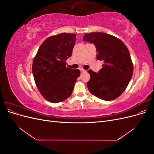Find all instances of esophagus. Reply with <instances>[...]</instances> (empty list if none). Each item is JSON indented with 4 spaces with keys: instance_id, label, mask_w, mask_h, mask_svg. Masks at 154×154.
<instances>
[{
    "instance_id": "34e87169",
    "label": "esophagus",
    "mask_w": 154,
    "mask_h": 154,
    "mask_svg": "<svg viewBox=\"0 0 154 154\" xmlns=\"http://www.w3.org/2000/svg\"><path fill=\"white\" fill-rule=\"evenodd\" d=\"M80 71H81V72H86V71H87L86 70L83 69V68H80Z\"/></svg>"
}]
</instances>
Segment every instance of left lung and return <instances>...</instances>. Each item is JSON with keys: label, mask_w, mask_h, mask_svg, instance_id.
I'll list each match as a JSON object with an SVG mask.
<instances>
[{"label": "left lung", "mask_w": 154, "mask_h": 154, "mask_svg": "<svg viewBox=\"0 0 154 154\" xmlns=\"http://www.w3.org/2000/svg\"><path fill=\"white\" fill-rule=\"evenodd\" d=\"M83 39L96 45V58L104 62L98 72L88 71L91 76L87 82L88 91L105 101L117 98L127 87L133 74V63L127 47L117 37L101 32L87 33Z\"/></svg>", "instance_id": "left-lung-1"}]
</instances>
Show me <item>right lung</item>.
Instances as JSON below:
<instances>
[{
	"instance_id": "1",
	"label": "right lung",
	"mask_w": 154,
	"mask_h": 154,
	"mask_svg": "<svg viewBox=\"0 0 154 154\" xmlns=\"http://www.w3.org/2000/svg\"><path fill=\"white\" fill-rule=\"evenodd\" d=\"M76 39V34L67 32L49 36L33 59L32 71L36 87L51 103H59L71 96L80 74L79 69L66 67V60L72 54Z\"/></svg>"
}]
</instances>
